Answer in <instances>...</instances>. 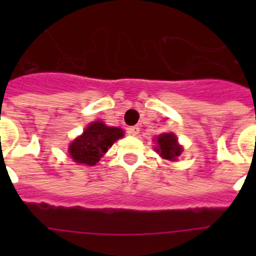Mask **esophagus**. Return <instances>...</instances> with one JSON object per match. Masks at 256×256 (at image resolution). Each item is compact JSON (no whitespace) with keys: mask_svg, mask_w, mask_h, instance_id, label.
<instances>
[{"mask_svg":"<svg viewBox=\"0 0 256 256\" xmlns=\"http://www.w3.org/2000/svg\"><path fill=\"white\" fill-rule=\"evenodd\" d=\"M128 132L132 136H138V134H140V128H138V126H132V128H128Z\"/></svg>","mask_w":256,"mask_h":256,"instance_id":"esophagus-1","label":"esophagus"}]
</instances>
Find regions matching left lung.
I'll list each match as a JSON object with an SVG mask.
<instances>
[{
	"label": "left lung",
	"instance_id": "left-lung-1",
	"mask_svg": "<svg viewBox=\"0 0 256 256\" xmlns=\"http://www.w3.org/2000/svg\"><path fill=\"white\" fill-rule=\"evenodd\" d=\"M156 152L160 154L164 160H176L179 156L182 154L183 148L178 144L176 136L172 132H164L156 136Z\"/></svg>",
	"mask_w": 256,
	"mask_h": 256
}]
</instances>
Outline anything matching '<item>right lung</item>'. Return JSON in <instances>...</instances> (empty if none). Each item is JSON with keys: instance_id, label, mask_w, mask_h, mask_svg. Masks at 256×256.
<instances>
[{"instance_id": "add662e5", "label": "right lung", "mask_w": 256, "mask_h": 256, "mask_svg": "<svg viewBox=\"0 0 256 256\" xmlns=\"http://www.w3.org/2000/svg\"><path fill=\"white\" fill-rule=\"evenodd\" d=\"M124 134L122 128L106 126L104 122L96 120L70 144L69 154L77 164L94 166L100 162L108 148H112V144L122 138Z\"/></svg>"}]
</instances>
